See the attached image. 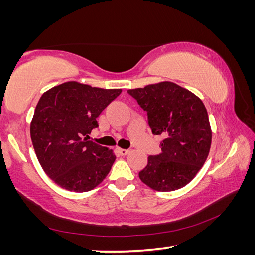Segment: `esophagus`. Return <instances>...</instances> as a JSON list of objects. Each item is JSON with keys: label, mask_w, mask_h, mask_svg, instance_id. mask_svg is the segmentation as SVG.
Instances as JSON below:
<instances>
[{"label": "esophagus", "mask_w": 255, "mask_h": 255, "mask_svg": "<svg viewBox=\"0 0 255 255\" xmlns=\"http://www.w3.org/2000/svg\"><path fill=\"white\" fill-rule=\"evenodd\" d=\"M117 152L122 155V156H126L127 154H129V152H130V150L129 149H124V148H117Z\"/></svg>", "instance_id": "obj_1"}]
</instances>
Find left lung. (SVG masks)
<instances>
[{"mask_svg": "<svg viewBox=\"0 0 255 255\" xmlns=\"http://www.w3.org/2000/svg\"><path fill=\"white\" fill-rule=\"evenodd\" d=\"M128 93L147 111L153 135L163 137L161 153L148 156L139 179L155 191H174L197 175L208 157L211 128L207 109L195 93L164 81Z\"/></svg>", "mask_w": 255, "mask_h": 255, "instance_id": "left-lung-1", "label": "left lung"}]
</instances>
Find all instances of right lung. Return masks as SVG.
Wrapping results in <instances>:
<instances>
[{
    "label": "right lung",
    "mask_w": 255,
    "mask_h": 255,
    "mask_svg": "<svg viewBox=\"0 0 255 255\" xmlns=\"http://www.w3.org/2000/svg\"><path fill=\"white\" fill-rule=\"evenodd\" d=\"M122 93L76 81L56 85L42 94L30 124V136L42 170L60 188L90 191L111 170L116 155L88 140L97 118Z\"/></svg>",
    "instance_id": "1"
}]
</instances>
